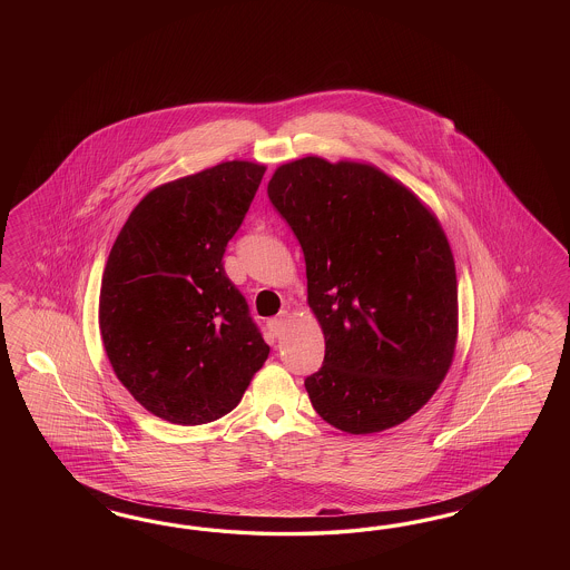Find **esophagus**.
<instances>
[{
  "label": "esophagus",
  "instance_id": "34e87169",
  "mask_svg": "<svg viewBox=\"0 0 570 570\" xmlns=\"http://www.w3.org/2000/svg\"><path fill=\"white\" fill-rule=\"evenodd\" d=\"M288 313L286 311H282L277 317H272L269 322H267V328H269V332L274 334V336H282L284 332H286V328H288Z\"/></svg>",
  "mask_w": 570,
  "mask_h": 570
}]
</instances>
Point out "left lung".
Wrapping results in <instances>:
<instances>
[{
  "instance_id": "obj_1",
  "label": "left lung",
  "mask_w": 570,
  "mask_h": 570,
  "mask_svg": "<svg viewBox=\"0 0 570 570\" xmlns=\"http://www.w3.org/2000/svg\"><path fill=\"white\" fill-rule=\"evenodd\" d=\"M307 265V303L326 355L311 405L351 434L393 429L424 407L458 343L448 236L414 191L355 160L305 156L267 184Z\"/></svg>"
}]
</instances>
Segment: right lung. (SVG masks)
I'll use <instances>...</instances> for the list:
<instances>
[{
    "label": "right lung",
    "instance_id": "add662e5",
    "mask_svg": "<svg viewBox=\"0 0 570 570\" xmlns=\"http://www.w3.org/2000/svg\"><path fill=\"white\" fill-rule=\"evenodd\" d=\"M263 173L227 160L148 191L106 261L98 317L108 362L139 405L171 424L229 414L269 355L224 269Z\"/></svg>",
    "mask_w": 570,
    "mask_h": 570
}]
</instances>
